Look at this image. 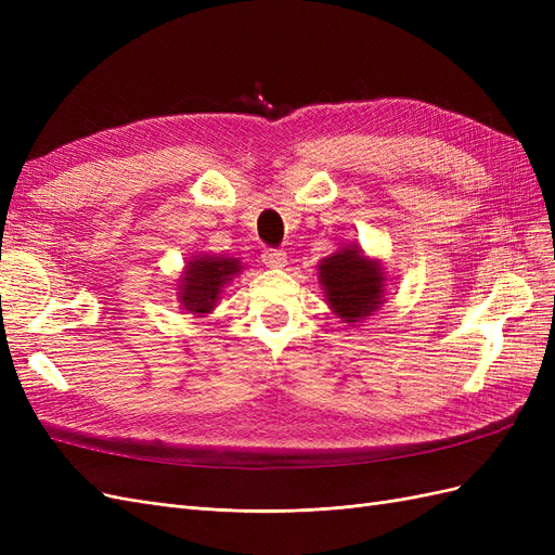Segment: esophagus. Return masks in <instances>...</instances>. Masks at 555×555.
I'll use <instances>...</instances> for the list:
<instances>
[{
  "label": "esophagus",
  "mask_w": 555,
  "mask_h": 555,
  "mask_svg": "<svg viewBox=\"0 0 555 555\" xmlns=\"http://www.w3.org/2000/svg\"><path fill=\"white\" fill-rule=\"evenodd\" d=\"M261 259H263V263H266L268 268H282L284 263H287V251L278 249V247H266Z\"/></svg>",
  "instance_id": "obj_1"
}]
</instances>
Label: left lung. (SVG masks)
<instances>
[{"label":"left lung","mask_w":555,"mask_h":555,"mask_svg":"<svg viewBox=\"0 0 555 555\" xmlns=\"http://www.w3.org/2000/svg\"><path fill=\"white\" fill-rule=\"evenodd\" d=\"M328 306L345 322L365 319L382 304L384 273L379 263L365 259L357 247L335 251L319 266Z\"/></svg>","instance_id":"left-lung-1"}]
</instances>
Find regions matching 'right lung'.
<instances>
[{
  "instance_id": "right-lung-1",
  "label": "right lung",
  "mask_w": 555,
  "mask_h": 555,
  "mask_svg": "<svg viewBox=\"0 0 555 555\" xmlns=\"http://www.w3.org/2000/svg\"><path fill=\"white\" fill-rule=\"evenodd\" d=\"M238 271L241 266L236 259L198 257L196 261H190L188 273H184L180 284L182 306L194 314L210 312L224 284Z\"/></svg>"
}]
</instances>
